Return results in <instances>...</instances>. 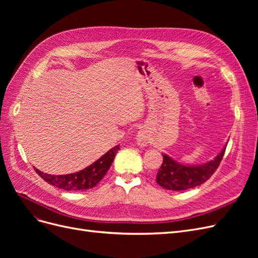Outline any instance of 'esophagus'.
I'll list each match as a JSON object with an SVG mask.
<instances>
[{
    "label": "esophagus",
    "mask_w": 258,
    "mask_h": 258,
    "mask_svg": "<svg viewBox=\"0 0 258 258\" xmlns=\"http://www.w3.org/2000/svg\"><path fill=\"white\" fill-rule=\"evenodd\" d=\"M137 143H138V145H140L141 147H144L148 144V135L146 134L145 130L141 129L140 131H138Z\"/></svg>",
    "instance_id": "obj_1"
}]
</instances>
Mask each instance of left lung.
I'll list each match as a JSON object with an SVG mask.
<instances>
[{
    "mask_svg": "<svg viewBox=\"0 0 258 258\" xmlns=\"http://www.w3.org/2000/svg\"><path fill=\"white\" fill-rule=\"evenodd\" d=\"M226 146L227 144L215 158L201 165H183L163 154V162L156 176V182L169 190H186L204 184L220 166Z\"/></svg>",
    "mask_w": 258,
    "mask_h": 258,
    "instance_id": "1",
    "label": "left lung"
}]
</instances>
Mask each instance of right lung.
<instances>
[{
    "instance_id": "right-lung-1",
    "label": "right lung",
    "mask_w": 258,
    "mask_h": 258,
    "mask_svg": "<svg viewBox=\"0 0 258 258\" xmlns=\"http://www.w3.org/2000/svg\"><path fill=\"white\" fill-rule=\"evenodd\" d=\"M118 151L119 145H116L87 168L71 174L53 175L44 173L36 168H34V170L45 182L52 186H56L58 188L68 191L87 190L95 187L103 178L107 170L112 166V162Z\"/></svg>"
}]
</instances>
